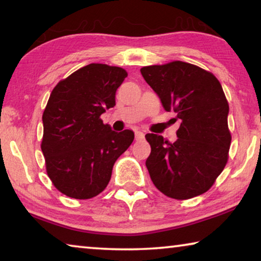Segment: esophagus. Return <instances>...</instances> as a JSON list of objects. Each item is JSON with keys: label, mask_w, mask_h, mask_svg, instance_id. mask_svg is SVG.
Returning <instances> with one entry per match:
<instances>
[{"label": "esophagus", "mask_w": 261, "mask_h": 261, "mask_svg": "<svg viewBox=\"0 0 261 261\" xmlns=\"http://www.w3.org/2000/svg\"><path fill=\"white\" fill-rule=\"evenodd\" d=\"M135 135H136V139L139 140V139H144V132L140 131V130H136L135 131Z\"/></svg>", "instance_id": "obj_1"}]
</instances>
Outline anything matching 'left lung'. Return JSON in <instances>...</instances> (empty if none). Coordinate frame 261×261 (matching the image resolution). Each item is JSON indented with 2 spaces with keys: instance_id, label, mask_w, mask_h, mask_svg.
I'll list each match as a JSON object with an SVG mask.
<instances>
[{
  "instance_id": "1",
  "label": "left lung",
  "mask_w": 261,
  "mask_h": 261,
  "mask_svg": "<svg viewBox=\"0 0 261 261\" xmlns=\"http://www.w3.org/2000/svg\"><path fill=\"white\" fill-rule=\"evenodd\" d=\"M140 72L158 94L166 112L179 120L177 140L147 134L146 160L152 182L174 199H190L208 190L228 161L231 136L229 105L214 74L197 65L175 61L149 65Z\"/></svg>"
}]
</instances>
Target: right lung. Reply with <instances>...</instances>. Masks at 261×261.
Instances as JSON below:
<instances>
[{
    "mask_svg": "<svg viewBox=\"0 0 261 261\" xmlns=\"http://www.w3.org/2000/svg\"><path fill=\"white\" fill-rule=\"evenodd\" d=\"M126 76L122 68L92 63L51 91L42 115L41 149L48 176L65 196L90 199L102 192L115 161L134 141V131H113L100 118L115 106Z\"/></svg>",
    "mask_w": 261,
    "mask_h": 261,
    "instance_id": "1",
    "label": "right lung"
}]
</instances>
